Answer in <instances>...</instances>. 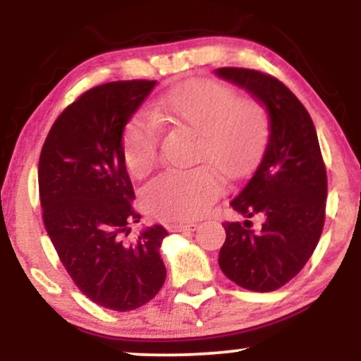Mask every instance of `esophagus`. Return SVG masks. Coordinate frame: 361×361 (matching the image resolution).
<instances>
[{
	"mask_svg": "<svg viewBox=\"0 0 361 361\" xmlns=\"http://www.w3.org/2000/svg\"><path fill=\"white\" fill-rule=\"evenodd\" d=\"M197 224H169L168 231L171 233H186V231H195Z\"/></svg>",
	"mask_w": 361,
	"mask_h": 361,
	"instance_id": "1",
	"label": "esophagus"
}]
</instances>
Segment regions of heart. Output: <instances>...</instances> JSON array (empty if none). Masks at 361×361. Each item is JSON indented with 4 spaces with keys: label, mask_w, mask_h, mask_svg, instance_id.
I'll list each match as a JSON object with an SVG mask.
<instances>
[{
    "label": "heart",
    "mask_w": 361,
    "mask_h": 361,
    "mask_svg": "<svg viewBox=\"0 0 361 361\" xmlns=\"http://www.w3.org/2000/svg\"><path fill=\"white\" fill-rule=\"evenodd\" d=\"M171 122L197 135L195 161L224 178H238L255 168L270 139V120L258 102L243 100L217 81L176 86L137 114L123 132V159L134 176H144L159 154L161 123ZM219 183L209 168L161 173L146 185L147 212L173 222L195 221L212 205Z\"/></svg>",
    "instance_id": "b5f03b06"
}]
</instances>
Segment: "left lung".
Returning a JSON list of instances; mask_svg holds the SVG:
<instances>
[{"mask_svg": "<svg viewBox=\"0 0 361 361\" xmlns=\"http://www.w3.org/2000/svg\"><path fill=\"white\" fill-rule=\"evenodd\" d=\"M215 74L250 91L270 115L263 159L231 202L247 221L224 222L219 267L239 287L273 292L305 267L324 227L327 175L316 127L299 98L271 74L244 68ZM255 214L265 219L258 231L250 229Z\"/></svg>", "mask_w": 361, "mask_h": 361, "instance_id": "obj_1", "label": "left lung"}]
</instances>
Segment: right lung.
Segmentation results:
<instances>
[{"instance_id":"obj_1","label":"right lung","mask_w":361,"mask_h":361,"mask_svg":"<svg viewBox=\"0 0 361 361\" xmlns=\"http://www.w3.org/2000/svg\"><path fill=\"white\" fill-rule=\"evenodd\" d=\"M156 81H111L71 103L45 139L39 193L45 231L76 287L102 307L127 312L163 287L159 247L168 231L144 229L123 159V128Z\"/></svg>"}]
</instances>
